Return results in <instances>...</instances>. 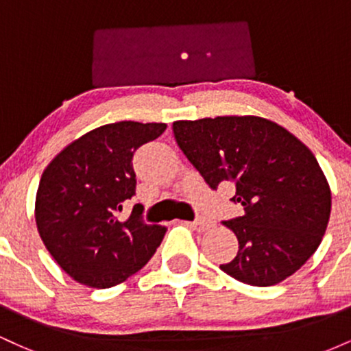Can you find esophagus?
I'll list each match as a JSON object with an SVG mask.
<instances>
[{"label": "esophagus", "instance_id": "1", "mask_svg": "<svg viewBox=\"0 0 351 351\" xmlns=\"http://www.w3.org/2000/svg\"><path fill=\"white\" fill-rule=\"evenodd\" d=\"M188 224H193L195 228L203 229V231H204V229H209L213 226V221L206 219V217H198V219H195L193 223H188Z\"/></svg>", "mask_w": 351, "mask_h": 351}]
</instances>
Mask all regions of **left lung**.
Returning a JSON list of instances; mask_svg holds the SVG:
<instances>
[{
	"label": "left lung",
	"mask_w": 351,
	"mask_h": 351,
	"mask_svg": "<svg viewBox=\"0 0 351 351\" xmlns=\"http://www.w3.org/2000/svg\"><path fill=\"white\" fill-rule=\"evenodd\" d=\"M173 134L211 189L232 183L244 215L223 221L239 251L221 271L256 287L276 285L310 259L327 229L332 193L313 153L261 117L180 120Z\"/></svg>",
	"instance_id": "obj_1"
}]
</instances>
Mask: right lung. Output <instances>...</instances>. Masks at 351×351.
<instances>
[{"instance_id":"add662e5","label":"right lung","mask_w":351,"mask_h":351,"mask_svg":"<svg viewBox=\"0 0 351 351\" xmlns=\"http://www.w3.org/2000/svg\"><path fill=\"white\" fill-rule=\"evenodd\" d=\"M165 123L117 122L67 145L47 165L36 196V224L62 271L88 287L107 289L138 272L167 228L147 224L142 204L119 221L122 203L135 196V152L158 138Z\"/></svg>"}]
</instances>
